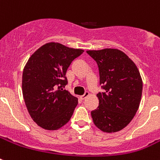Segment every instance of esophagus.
<instances>
[{"instance_id": "obj_1", "label": "esophagus", "mask_w": 160, "mask_h": 160, "mask_svg": "<svg viewBox=\"0 0 160 160\" xmlns=\"http://www.w3.org/2000/svg\"><path fill=\"white\" fill-rule=\"evenodd\" d=\"M89 95H90V93L88 92V91H86V92H85V94H84V95H80V99H81V100H85V98L88 97Z\"/></svg>"}]
</instances>
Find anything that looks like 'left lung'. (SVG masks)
<instances>
[{
	"instance_id": "obj_1",
	"label": "left lung",
	"mask_w": 160,
	"mask_h": 160,
	"mask_svg": "<svg viewBox=\"0 0 160 160\" xmlns=\"http://www.w3.org/2000/svg\"><path fill=\"white\" fill-rule=\"evenodd\" d=\"M96 61L100 84L99 106L91 111L95 126L106 133L121 130L130 123L139 109L143 82L133 60L118 49L86 51Z\"/></svg>"
}]
</instances>
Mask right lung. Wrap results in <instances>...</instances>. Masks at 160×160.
<instances>
[{
  "label": "right lung",
  "mask_w": 160,
  "mask_h": 160,
  "mask_svg": "<svg viewBox=\"0 0 160 160\" xmlns=\"http://www.w3.org/2000/svg\"><path fill=\"white\" fill-rule=\"evenodd\" d=\"M83 52L50 42L29 58L22 74V94L29 114L41 128L56 130L72 116L78 99L63 87L68 83L67 69Z\"/></svg>",
  "instance_id": "1"
}]
</instances>
